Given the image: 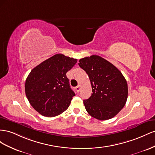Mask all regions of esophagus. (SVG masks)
<instances>
[{
	"label": "esophagus",
	"mask_w": 155,
	"mask_h": 155,
	"mask_svg": "<svg viewBox=\"0 0 155 155\" xmlns=\"http://www.w3.org/2000/svg\"><path fill=\"white\" fill-rule=\"evenodd\" d=\"M74 89H75V90L77 91V92H79V91H80V90H81V86H78L77 87H75Z\"/></svg>",
	"instance_id": "esophagus-1"
}]
</instances>
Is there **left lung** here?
I'll use <instances>...</instances> for the list:
<instances>
[{
    "label": "left lung",
    "mask_w": 155,
    "mask_h": 155,
    "mask_svg": "<svg viewBox=\"0 0 155 155\" xmlns=\"http://www.w3.org/2000/svg\"><path fill=\"white\" fill-rule=\"evenodd\" d=\"M78 65L88 74L92 94L84 100L87 113L99 120H107L121 111L128 97L125 77L116 67L97 55L85 57Z\"/></svg>",
    "instance_id": "obj_1"
}]
</instances>
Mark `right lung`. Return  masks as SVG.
<instances>
[{
	"label": "right lung",
	"instance_id": "add662e5",
	"mask_svg": "<svg viewBox=\"0 0 155 155\" xmlns=\"http://www.w3.org/2000/svg\"><path fill=\"white\" fill-rule=\"evenodd\" d=\"M77 62V59L57 54L31 71L25 82V94L38 113L51 117L68 109L75 94L66 73Z\"/></svg>",
	"mask_w": 155,
	"mask_h": 155
}]
</instances>
